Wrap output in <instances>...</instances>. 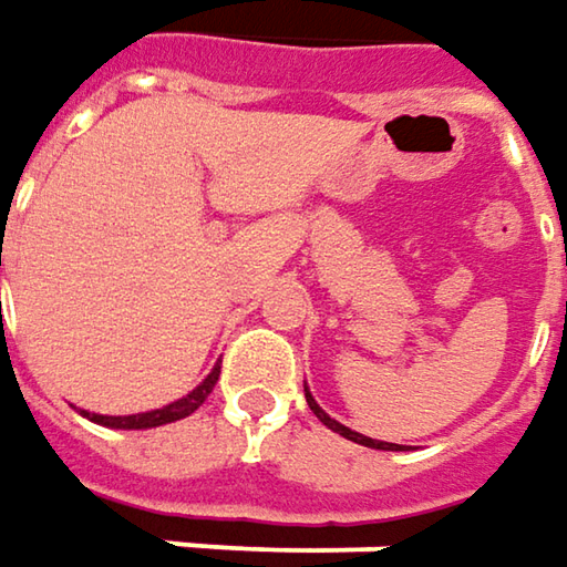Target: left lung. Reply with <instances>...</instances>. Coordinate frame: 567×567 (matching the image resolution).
Instances as JSON below:
<instances>
[{"label":"left lung","mask_w":567,"mask_h":567,"mask_svg":"<svg viewBox=\"0 0 567 567\" xmlns=\"http://www.w3.org/2000/svg\"><path fill=\"white\" fill-rule=\"evenodd\" d=\"M305 396H308V406L313 409V415L327 425V429H332L336 434H342V437H349V441H355V444H364V447H374V451H403V444H386V441H374V437H364V434H358V431L346 429L342 422H336V419H330L323 409L317 406V400L310 396V390L305 386Z\"/></svg>","instance_id":"left-lung-1"}]
</instances>
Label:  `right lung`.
Returning <instances> with one entry per match:
<instances>
[{
    "label": "right lung",
    "instance_id": "obj_1",
    "mask_svg": "<svg viewBox=\"0 0 567 567\" xmlns=\"http://www.w3.org/2000/svg\"><path fill=\"white\" fill-rule=\"evenodd\" d=\"M218 374H221V368L215 364L209 378L199 383L196 390H189L184 400H177V403H171V406L164 409L138 412V415H97V412H85V409H82V415H87V419L97 422V425H107V429H158V425H167V422L186 419L189 412H196V409L203 406V403L209 400L212 386L218 381Z\"/></svg>",
    "mask_w": 567,
    "mask_h": 567
}]
</instances>
